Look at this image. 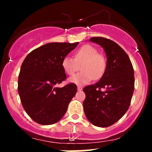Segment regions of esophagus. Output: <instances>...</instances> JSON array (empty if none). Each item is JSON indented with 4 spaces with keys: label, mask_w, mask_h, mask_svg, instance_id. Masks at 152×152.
I'll return each instance as SVG.
<instances>
[{
    "label": "esophagus",
    "mask_w": 152,
    "mask_h": 152,
    "mask_svg": "<svg viewBox=\"0 0 152 152\" xmlns=\"http://www.w3.org/2000/svg\"><path fill=\"white\" fill-rule=\"evenodd\" d=\"M77 89H78V91H81L82 90V87L80 86H78Z\"/></svg>",
    "instance_id": "esophagus-1"
}]
</instances>
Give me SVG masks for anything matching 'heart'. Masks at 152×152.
<instances>
[{"instance_id": "b5f03b06", "label": "heart", "mask_w": 152, "mask_h": 152, "mask_svg": "<svg viewBox=\"0 0 152 152\" xmlns=\"http://www.w3.org/2000/svg\"><path fill=\"white\" fill-rule=\"evenodd\" d=\"M61 66L64 72L72 76L81 66V71L69 78V82L78 85L86 84L91 80H98L103 76L106 69V59L104 55L91 45H84L75 52L74 58H64Z\"/></svg>"}]
</instances>
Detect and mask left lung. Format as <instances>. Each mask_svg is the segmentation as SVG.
Masks as SVG:
<instances>
[{"label":"left lung","instance_id":"1","mask_svg":"<svg viewBox=\"0 0 152 152\" xmlns=\"http://www.w3.org/2000/svg\"><path fill=\"white\" fill-rule=\"evenodd\" d=\"M90 41L104 48L107 60L99 81L83 88V109L92 124L108 127L118 121L129 107L134 89L133 66L126 52L114 41L103 37Z\"/></svg>","mask_w":152,"mask_h":152}]
</instances>
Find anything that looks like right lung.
<instances>
[{"label":"right lung","instance_id":"right-lung-1","mask_svg":"<svg viewBox=\"0 0 152 152\" xmlns=\"http://www.w3.org/2000/svg\"><path fill=\"white\" fill-rule=\"evenodd\" d=\"M78 42L49 43L32 50L23 62L18 76V90L23 107L36 123L50 125L65 114L77 91L71 83L56 87L66 75L61 63Z\"/></svg>","mask_w":152,"mask_h":152}]
</instances>
